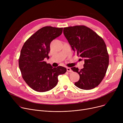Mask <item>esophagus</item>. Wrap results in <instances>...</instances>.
I'll return each mask as SVG.
<instances>
[{
  "instance_id": "1",
  "label": "esophagus",
  "mask_w": 123,
  "mask_h": 123,
  "mask_svg": "<svg viewBox=\"0 0 123 123\" xmlns=\"http://www.w3.org/2000/svg\"><path fill=\"white\" fill-rule=\"evenodd\" d=\"M67 71L68 72H71L72 71L71 69V68H69V67H67Z\"/></svg>"
}]
</instances>
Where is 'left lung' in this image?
Wrapping results in <instances>:
<instances>
[{"label": "left lung", "mask_w": 123, "mask_h": 123, "mask_svg": "<svg viewBox=\"0 0 123 123\" xmlns=\"http://www.w3.org/2000/svg\"><path fill=\"white\" fill-rule=\"evenodd\" d=\"M63 33L72 50L84 61V68L71 69L80 76L75 85L83 90L98 86L104 78L109 65L106 44L96 32L85 26L64 28Z\"/></svg>", "instance_id": "obj_1"}]
</instances>
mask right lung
<instances>
[{"label":"right lung","mask_w":123,"mask_h":123,"mask_svg":"<svg viewBox=\"0 0 123 123\" xmlns=\"http://www.w3.org/2000/svg\"><path fill=\"white\" fill-rule=\"evenodd\" d=\"M63 28L45 26L36 31L26 41L21 49L19 67L27 84L37 92H44L57 84L58 76L66 72L62 66L53 68L44 61L49 59L50 45L61 35Z\"/></svg>","instance_id":"1"}]
</instances>
